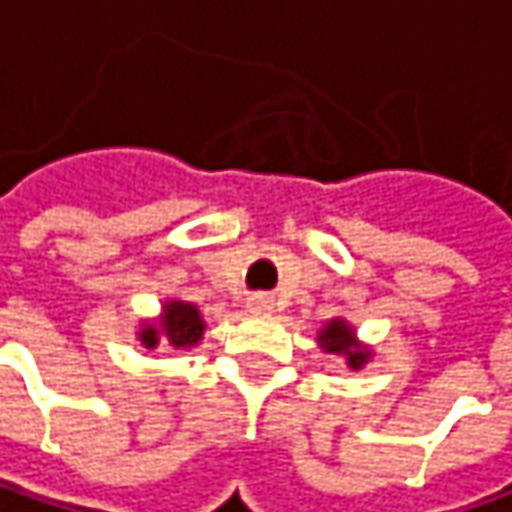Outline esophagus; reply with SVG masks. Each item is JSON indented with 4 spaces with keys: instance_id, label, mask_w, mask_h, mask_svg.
Returning a JSON list of instances; mask_svg holds the SVG:
<instances>
[{
    "instance_id": "obj_1",
    "label": "esophagus",
    "mask_w": 512,
    "mask_h": 512,
    "mask_svg": "<svg viewBox=\"0 0 512 512\" xmlns=\"http://www.w3.org/2000/svg\"><path fill=\"white\" fill-rule=\"evenodd\" d=\"M249 309L252 312H272L275 309V300L269 298V295H252L249 298Z\"/></svg>"
}]
</instances>
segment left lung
<instances>
[{
  "mask_svg": "<svg viewBox=\"0 0 512 512\" xmlns=\"http://www.w3.org/2000/svg\"><path fill=\"white\" fill-rule=\"evenodd\" d=\"M321 344L326 352H335V355H346L349 367L361 369L367 364L369 352L364 349H355V338H352V329L344 321H332L321 332Z\"/></svg>",
  "mask_w": 512,
  "mask_h": 512,
  "instance_id": "obj_1",
  "label": "left lung"
}]
</instances>
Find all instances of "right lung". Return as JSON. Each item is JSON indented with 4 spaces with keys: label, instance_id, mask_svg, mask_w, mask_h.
<instances>
[{
    "label": "right lung",
    "instance_id": "1",
    "mask_svg": "<svg viewBox=\"0 0 512 512\" xmlns=\"http://www.w3.org/2000/svg\"><path fill=\"white\" fill-rule=\"evenodd\" d=\"M160 332H166L168 344H174V346L197 344V341H200V335H203V321H200L197 306L183 303V300L168 303L166 312H163V323H160V329H157V326H145L143 332H140V341H143L148 349H154V346L160 344Z\"/></svg>",
    "mask_w": 512,
    "mask_h": 512
}]
</instances>
